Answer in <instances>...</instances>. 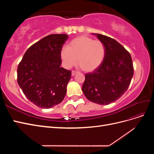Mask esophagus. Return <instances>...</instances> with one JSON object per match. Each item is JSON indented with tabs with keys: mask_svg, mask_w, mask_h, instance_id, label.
<instances>
[{
	"mask_svg": "<svg viewBox=\"0 0 154 154\" xmlns=\"http://www.w3.org/2000/svg\"><path fill=\"white\" fill-rule=\"evenodd\" d=\"M77 73H78L77 71H72V76H74V75H75V74H77Z\"/></svg>",
	"mask_w": 154,
	"mask_h": 154,
	"instance_id": "1",
	"label": "esophagus"
}]
</instances>
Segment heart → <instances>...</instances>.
<instances>
[{"instance_id":"heart-1","label":"heart","mask_w":154,"mask_h":154,"mask_svg":"<svg viewBox=\"0 0 154 154\" xmlns=\"http://www.w3.org/2000/svg\"><path fill=\"white\" fill-rule=\"evenodd\" d=\"M105 55L103 43L86 35L78 36L70 42L68 47L61 51L65 66L71 67L77 63L85 72L94 71L103 62Z\"/></svg>"}]
</instances>
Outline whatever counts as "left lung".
<instances>
[{
  "label": "left lung",
  "instance_id": "8db88e82",
  "mask_svg": "<svg viewBox=\"0 0 154 154\" xmlns=\"http://www.w3.org/2000/svg\"><path fill=\"white\" fill-rule=\"evenodd\" d=\"M96 35L105 48L103 62L94 71L85 74L82 91L87 98L95 103L109 105L127 91L134 74L131 56L116 40Z\"/></svg>",
  "mask_w": 154,
  "mask_h": 154
}]
</instances>
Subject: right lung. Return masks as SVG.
<instances>
[{"instance_id": "add662e5", "label": "right lung", "mask_w": 154, "mask_h": 154, "mask_svg": "<svg viewBox=\"0 0 154 154\" xmlns=\"http://www.w3.org/2000/svg\"><path fill=\"white\" fill-rule=\"evenodd\" d=\"M66 34L44 37L26 51L17 69V82L26 97L41 109L61 103L67 92L71 71L60 67Z\"/></svg>"}]
</instances>
